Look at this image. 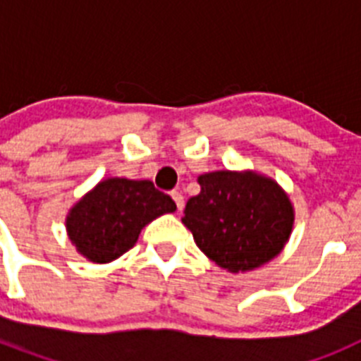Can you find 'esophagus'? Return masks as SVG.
Wrapping results in <instances>:
<instances>
[{
	"instance_id": "obj_1",
	"label": "esophagus",
	"mask_w": 361,
	"mask_h": 361,
	"mask_svg": "<svg viewBox=\"0 0 361 361\" xmlns=\"http://www.w3.org/2000/svg\"><path fill=\"white\" fill-rule=\"evenodd\" d=\"M171 199L175 200V204H177V209L178 212H183L184 208V197L180 191H171Z\"/></svg>"
}]
</instances>
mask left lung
I'll return each instance as SVG.
<instances>
[{
	"mask_svg": "<svg viewBox=\"0 0 361 361\" xmlns=\"http://www.w3.org/2000/svg\"><path fill=\"white\" fill-rule=\"evenodd\" d=\"M183 224L216 266L231 273L264 266L283 250L295 209L288 193L257 171L220 170L199 177Z\"/></svg>",
	"mask_w": 361,
	"mask_h": 361,
	"instance_id": "1",
	"label": "left lung"
}]
</instances>
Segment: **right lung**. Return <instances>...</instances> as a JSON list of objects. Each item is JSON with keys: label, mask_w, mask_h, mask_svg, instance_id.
<instances>
[{"label": "right lung", "mask_w": 361, "mask_h": 361, "mask_svg": "<svg viewBox=\"0 0 361 361\" xmlns=\"http://www.w3.org/2000/svg\"><path fill=\"white\" fill-rule=\"evenodd\" d=\"M177 209L149 180L104 178L66 215V233L90 262L106 264L135 245L142 228Z\"/></svg>", "instance_id": "obj_1"}]
</instances>
